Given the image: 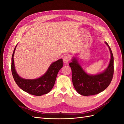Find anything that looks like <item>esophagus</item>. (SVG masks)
Segmentation results:
<instances>
[{
  "mask_svg": "<svg viewBox=\"0 0 124 124\" xmlns=\"http://www.w3.org/2000/svg\"><path fill=\"white\" fill-rule=\"evenodd\" d=\"M70 60V56L69 55H67L65 56L63 58V62L65 63H68L69 61Z\"/></svg>",
  "mask_w": 124,
  "mask_h": 124,
  "instance_id": "1",
  "label": "esophagus"
}]
</instances>
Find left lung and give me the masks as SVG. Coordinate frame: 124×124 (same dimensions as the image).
Segmentation results:
<instances>
[{
	"mask_svg": "<svg viewBox=\"0 0 124 124\" xmlns=\"http://www.w3.org/2000/svg\"><path fill=\"white\" fill-rule=\"evenodd\" d=\"M111 54L107 68L103 72L95 75L89 74L82 68L76 57H73L69 66L72 70V80L76 91L80 95L87 96L103 92L110 85L114 73V58L110 47L107 42Z\"/></svg>",
	"mask_w": 124,
	"mask_h": 124,
	"instance_id": "1",
	"label": "left lung"
}]
</instances>
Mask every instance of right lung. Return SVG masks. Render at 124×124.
I'll return each instance as SVG.
<instances>
[{"label":"right lung","instance_id":"1","mask_svg":"<svg viewBox=\"0 0 124 124\" xmlns=\"http://www.w3.org/2000/svg\"><path fill=\"white\" fill-rule=\"evenodd\" d=\"M17 45L14 48L12 56L11 71L16 84L24 92L35 96L46 94L53 88L58 71L63 66L62 59H59L50 66L46 72L41 77L36 79H25L20 77L15 69L14 54Z\"/></svg>","mask_w":124,"mask_h":124}]
</instances>
